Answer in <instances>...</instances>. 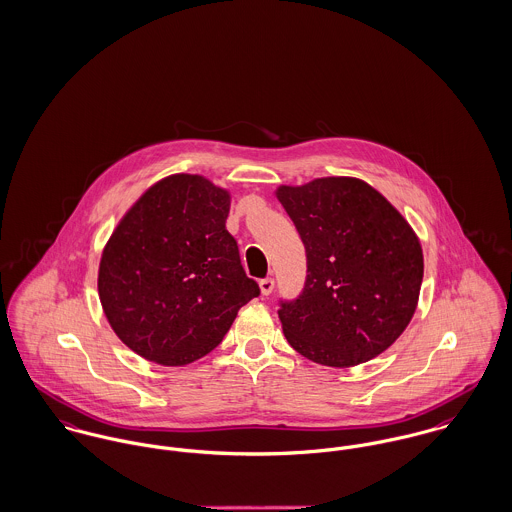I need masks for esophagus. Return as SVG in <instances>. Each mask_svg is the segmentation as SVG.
Segmentation results:
<instances>
[{
  "mask_svg": "<svg viewBox=\"0 0 512 512\" xmlns=\"http://www.w3.org/2000/svg\"><path fill=\"white\" fill-rule=\"evenodd\" d=\"M259 288H261V294H263V296H269V294L273 292V288H275V280H273V278H263V280L259 282Z\"/></svg>",
  "mask_w": 512,
  "mask_h": 512,
  "instance_id": "34e87169",
  "label": "esophagus"
}]
</instances>
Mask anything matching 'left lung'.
<instances>
[{
  "label": "left lung",
  "mask_w": 512,
  "mask_h": 512,
  "mask_svg": "<svg viewBox=\"0 0 512 512\" xmlns=\"http://www.w3.org/2000/svg\"><path fill=\"white\" fill-rule=\"evenodd\" d=\"M306 247L302 294L278 310L286 341L312 362L349 368L392 347L417 310L423 249L409 222L356 177L280 185Z\"/></svg>",
  "instance_id": "left-lung-1"
}]
</instances>
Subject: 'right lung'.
<instances>
[{
    "mask_svg": "<svg viewBox=\"0 0 512 512\" xmlns=\"http://www.w3.org/2000/svg\"><path fill=\"white\" fill-rule=\"evenodd\" d=\"M232 195L202 175L154 183L120 218L99 263L97 288L118 339L161 366L216 349L237 312L259 296L226 230Z\"/></svg>",
    "mask_w": 512,
    "mask_h": 512,
    "instance_id": "obj_1",
    "label": "right lung"
}]
</instances>
